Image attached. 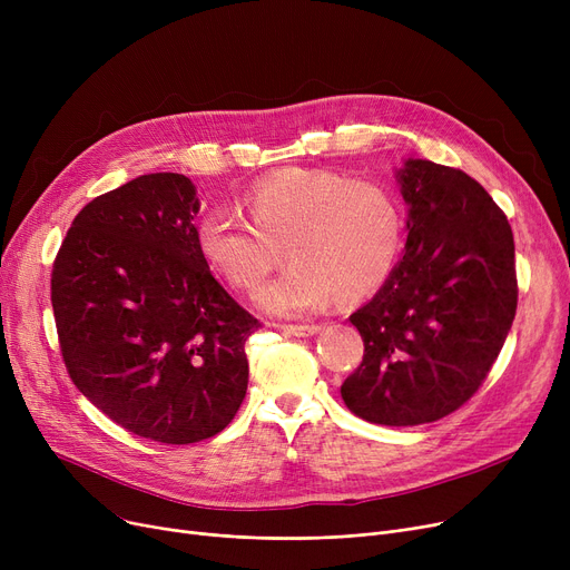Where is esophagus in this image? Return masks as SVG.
<instances>
[{"label": "esophagus", "mask_w": 570, "mask_h": 570, "mask_svg": "<svg viewBox=\"0 0 570 570\" xmlns=\"http://www.w3.org/2000/svg\"><path fill=\"white\" fill-rule=\"evenodd\" d=\"M282 331L286 335H293V337H312L321 331V325L316 323H309V325H282Z\"/></svg>", "instance_id": "34e87169"}]
</instances>
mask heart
Returning <instances> with one entry per match:
<instances>
[{
  "label": "heart",
  "instance_id": "obj_1",
  "mask_svg": "<svg viewBox=\"0 0 570 570\" xmlns=\"http://www.w3.org/2000/svg\"><path fill=\"white\" fill-rule=\"evenodd\" d=\"M235 209L213 207L198 219L200 258L228 286L256 288L282 261V277L256 293L263 312L305 316L340 295L361 301L376 293L404 247V209L397 194L374 179L335 170L286 168L258 179Z\"/></svg>",
  "mask_w": 570,
  "mask_h": 570
}]
</instances>
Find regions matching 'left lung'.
<instances>
[{
  "label": "left lung",
  "instance_id": "1",
  "mask_svg": "<svg viewBox=\"0 0 570 570\" xmlns=\"http://www.w3.org/2000/svg\"><path fill=\"white\" fill-rule=\"evenodd\" d=\"M402 261L348 316L365 355L344 404L391 428L434 423L488 379L518 309L513 230L492 196L460 168L409 159Z\"/></svg>",
  "mask_w": 570,
  "mask_h": 570
}]
</instances>
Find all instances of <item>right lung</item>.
Wrapping results in <instances>:
<instances>
[{"mask_svg": "<svg viewBox=\"0 0 570 570\" xmlns=\"http://www.w3.org/2000/svg\"><path fill=\"white\" fill-rule=\"evenodd\" d=\"M196 187L149 173L97 196L59 247L50 301L78 391L131 434L185 445L219 434L247 393L261 327L196 247Z\"/></svg>", "mask_w": 570, "mask_h": 570, "instance_id": "right-lung-1", "label": "right lung"}]
</instances>
